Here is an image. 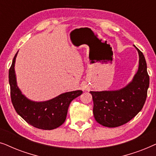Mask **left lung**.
I'll list each match as a JSON object with an SVG mask.
<instances>
[{"label":"left lung","mask_w":156,"mask_h":156,"mask_svg":"<svg viewBox=\"0 0 156 156\" xmlns=\"http://www.w3.org/2000/svg\"><path fill=\"white\" fill-rule=\"evenodd\" d=\"M139 65L133 80L126 86L117 90L90 91L94 101L95 120L106 127L122 126L142 109L149 87V76L144 55L138 49Z\"/></svg>","instance_id":"obj_1"}]
</instances>
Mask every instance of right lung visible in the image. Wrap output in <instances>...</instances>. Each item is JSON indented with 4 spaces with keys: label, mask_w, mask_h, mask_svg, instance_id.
Instances as JSON below:
<instances>
[{
    "label": "right lung",
    "mask_w": 156,
    "mask_h": 156,
    "mask_svg": "<svg viewBox=\"0 0 156 156\" xmlns=\"http://www.w3.org/2000/svg\"><path fill=\"white\" fill-rule=\"evenodd\" d=\"M18 52L15 55L9 69L10 97L15 110L27 123L34 127L43 130L57 129L65 121L70 103L82 94V91L65 92L44 101L29 99L17 84L15 63Z\"/></svg>",
    "instance_id": "add662e5"
}]
</instances>
